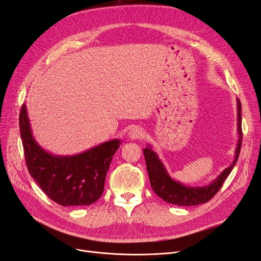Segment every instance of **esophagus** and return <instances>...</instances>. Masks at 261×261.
I'll list each match as a JSON object with an SVG mask.
<instances>
[{
  "instance_id": "obj_1",
  "label": "esophagus",
  "mask_w": 261,
  "mask_h": 261,
  "mask_svg": "<svg viewBox=\"0 0 261 261\" xmlns=\"http://www.w3.org/2000/svg\"><path fill=\"white\" fill-rule=\"evenodd\" d=\"M144 135H145V132L143 128L139 127V126H134L128 133V136L130 139H141L144 137Z\"/></svg>"
}]
</instances>
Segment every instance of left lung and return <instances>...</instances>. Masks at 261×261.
I'll list each match as a JSON object with an SVG mask.
<instances>
[{
	"instance_id": "8db88e82",
	"label": "left lung",
	"mask_w": 261,
	"mask_h": 261,
	"mask_svg": "<svg viewBox=\"0 0 261 261\" xmlns=\"http://www.w3.org/2000/svg\"><path fill=\"white\" fill-rule=\"evenodd\" d=\"M236 102H238L239 141L238 147L235 149V158L230 167L223 170L215 180L206 186H187L173 179L169 175L167 169L159 159V156L152 150L151 146L147 145V147L144 149V155L150 184H151L153 192L161 199L172 204H177V206H197V204L209 201L219 192L223 181L232 172L236 162H238L242 147V105L240 99H236Z\"/></svg>"
}]
</instances>
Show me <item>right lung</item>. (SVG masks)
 I'll use <instances>...</instances> for the list:
<instances>
[{
	"label": "right lung",
	"mask_w": 261,
	"mask_h": 261,
	"mask_svg": "<svg viewBox=\"0 0 261 261\" xmlns=\"http://www.w3.org/2000/svg\"><path fill=\"white\" fill-rule=\"evenodd\" d=\"M26 105L19 130L27 169L50 199L66 206H89L105 191L107 173L122 141L112 139L74 155H55L40 147L31 132Z\"/></svg>",
	"instance_id": "1"
}]
</instances>
